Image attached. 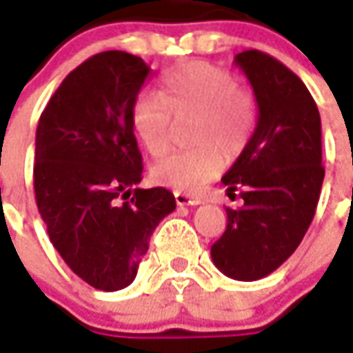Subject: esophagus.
Listing matches in <instances>:
<instances>
[{
	"instance_id": "obj_1",
	"label": "esophagus",
	"mask_w": 353,
	"mask_h": 353,
	"mask_svg": "<svg viewBox=\"0 0 353 353\" xmlns=\"http://www.w3.org/2000/svg\"><path fill=\"white\" fill-rule=\"evenodd\" d=\"M174 196H176L177 206H196V204H201V199H193L189 194L174 193Z\"/></svg>"
}]
</instances>
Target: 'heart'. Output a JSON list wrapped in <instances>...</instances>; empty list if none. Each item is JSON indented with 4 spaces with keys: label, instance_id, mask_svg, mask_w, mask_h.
I'll return each mask as SVG.
<instances>
[{
    "label": "heart",
    "instance_id": "obj_1",
    "mask_svg": "<svg viewBox=\"0 0 353 353\" xmlns=\"http://www.w3.org/2000/svg\"><path fill=\"white\" fill-rule=\"evenodd\" d=\"M159 99L139 95L130 112L132 130L152 157L168 151L174 122L194 118L191 141L199 147L172 152L152 166V179L179 193H196L223 168V157L239 159L252 141L258 112L252 93L225 68L202 61L164 74Z\"/></svg>",
    "mask_w": 353,
    "mask_h": 353
}]
</instances>
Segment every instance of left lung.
I'll use <instances>...</instances> for the list:
<instances>
[{"label": "left lung", "mask_w": 353, "mask_h": 353, "mask_svg": "<svg viewBox=\"0 0 353 353\" xmlns=\"http://www.w3.org/2000/svg\"><path fill=\"white\" fill-rule=\"evenodd\" d=\"M252 83L258 124L252 141L225 176L228 228L212 245V260L236 281L270 275L294 252L315 216L325 168L321 118L304 82L281 61L248 49L235 57Z\"/></svg>", "instance_id": "1"}]
</instances>
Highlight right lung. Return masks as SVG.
I'll return each instance as SVG.
<instances>
[{"mask_svg": "<svg viewBox=\"0 0 353 353\" xmlns=\"http://www.w3.org/2000/svg\"><path fill=\"white\" fill-rule=\"evenodd\" d=\"M149 72L125 51L90 57L59 85L36 130L34 193L49 241L80 279L107 292L135 279L152 231L176 210L164 187L132 189L143 159L130 112Z\"/></svg>", "mask_w": 353, "mask_h": 353, "instance_id": "1", "label": "right lung"}]
</instances>
